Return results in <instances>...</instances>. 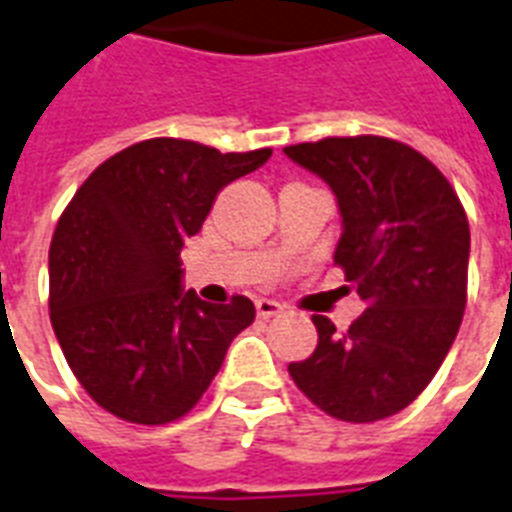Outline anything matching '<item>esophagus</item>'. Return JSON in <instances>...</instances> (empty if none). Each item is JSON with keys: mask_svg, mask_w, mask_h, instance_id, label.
<instances>
[{"mask_svg": "<svg viewBox=\"0 0 512 512\" xmlns=\"http://www.w3.org/2000/svg\"><path fill=\"white\" fill-rule=\"evenodd\" d=\"M255 307L260 318H273V315L284 313V305L276 299H255Z\"/></svg>", "mask_w": 512, "mask_h": 512, "instance_id": "34e87169", "label": "esophagus"}]
</instances>
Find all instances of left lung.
Returning <instances> with one entry per match:
<instances>
[{
	"mask_svg": "<svg viewBox=\"0 0 512 512\" xmlns=\"http://www.w3.org/2000/svg\"><path fill=\"white\" fill-rule=\"evenodd\" d=\"M284 152L336 194L334 265L368 305L347 331L313 315L318 347L289 363V376L331 418H389L429 386L458 336L471 252L465 210L442 170L402 141L328 136Z\"/></svg>",
	"mask_w": 512,
	"mask_h": 512,
	"instance_id": "1",
	"label": "left lung"
}]
</instances>
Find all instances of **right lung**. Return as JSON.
<instances>
[{
    "label": "right lung",
    "mask_w": 512,
    "mask_h": 512,
    "mask_svg": "<svg viewBox=\"0 0 512 512\" xmlns=\"http://www.w3.org/2000/svg\"><path fill=\"white\" fill-rule=\"evenodd\" d=\"M273 149L218 152L147 139L105 160L57 220L49 247V318L91 400L120 421L162 426L202 400L255 305L181 289V249L223 186Z\"/></svg>",
    "instance_id": "1"
}]
</instances>
